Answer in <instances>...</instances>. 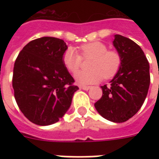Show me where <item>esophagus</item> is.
<instances>
[{
	"label": "esophagus",
	"mask_w": 159,
	"mask_h": 159,
	"mask_svg": "<svg viewBox=\"0 0 159 159\" xmlns=\"http://www.w3.org/2000/svg\"><path fill=\"white\" fill-rule=\"evenodd\" d=\"M80 89H82L83 90H89L91 89V87L90 86H81L80 87Z\"/></svg>",
	"instance_id": "obj_1"
}]
</instances>
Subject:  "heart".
Masks as SVG:
<instances>
[{"instance_id": "b5f03b06", "label": "heart", "mask_w": 159, "mask_h": 159, "mask_svg": "<svg viewBox=\"0 0 159 159\" xmlns=\"http://www.w3.org/2000/svg\"><path fill=\"white\" fill-rule=\"evenodd\" d=\"M79 52L69 48L64 52L62 61L69 72L75 74L82 67L83 59L92 58L88 67L90 70L80 71L75 76L76 81L81 85L92 84L101 80L113 77L121 66L119 53L113 50H108L105 43L93 42L79 47Z\"/></svg>"}]
</instances>
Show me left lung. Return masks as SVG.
Segmentation results:
<instances>
[{
	"instance_id": "obj_1",
	"label": "left lung",
	"mask_w": 159,
	"mask_h": 159,
	"mask_svg": "<svg viewBox=\"0 0 159 159\" xmlns=\"http://www.w3.org/2000/svg\"><path fill=\"white\" fill-rule=\"evenodd\" d=\"M113 45L121 57V66L110 85L101 86L103 94L94 107L104 118L123 123L137 113L146 100L150 66L142 49L132 40L115 35Z\"/></svg>"
}]
</instances>
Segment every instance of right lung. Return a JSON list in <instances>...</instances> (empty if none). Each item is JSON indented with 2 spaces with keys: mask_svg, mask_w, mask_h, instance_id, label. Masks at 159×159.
I'll return each mask as SVG.
<instances>
[{
  "mask_svg": "<svg viewBox=\"0 0 159 159\" xmlns=\"http://www.w3.org/2000/svg\"><path fill=\"white\" fill-rule=\"evenodd\" d=\"M63 40L44 36L26 44L14 63L12 88L19 109L31 123H57L70 107L78 87L62 61Z\"/></svg>",
  "mask_w": 159,
  "mask_h": 159,
  "instance_id": "1",
  "label": "right lung"
}]
</instances>
